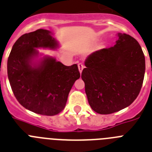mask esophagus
<instances>
[{"mask_svg": "<svg viewBox=\"0 0 152 152\" xmlns=\"http://www.w3.org/2000/svg\"><path fill=\"white\" fill-rule=\"evenodd\" d=\"M77 66H78V69L79 71H80V73H81L83 69H84V67H85V66H84V64H83L82 63H79L78 64H77Z\"/></svg>", "mask_w": 152, "mask_h": 152, "instance_id": "obj_1", "label": "esophagus"}]
</instances>
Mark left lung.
I'll return each instance as SVG.
<instances>
[{
  "instance_id": "left-lung-1",
  "label": "left lung",
  "mask_w": 152,
  "mask_h": 152,
  "mask_svg": "<svg viewBox=\"0 0 152 152\" xmlns=\"http://www.w3.org/2000/svg\"><path fill=\"white\" fill-rule=\"evenodd\" d=\"M114 47L90 54L81 73L91 107L109 115L129 106L143 84L145 59L134 37L118 33Z\"/></svg>"
}]
</instances>
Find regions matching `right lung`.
Wrapping results in <instances>:
<instances>
[{
    "label": "right lung",
    "instance_id": "add662e5",
    "mask_svg": "<svg viewBox=\"0 0 152 152\" xmlns=\"http://www.w3.org/2000/svg\"><path fill=\"white\" fill-rule=\"evenodd\" d=\"M56 49L50 31L24 34L14 43L7 60V76L18 102L26 109L48 116L64 108L75 81L81 76L77 64L65 66L52 57L40 60L36 48Z\"/></svg>",
    "mask_w": 152,
    "mask_h": 152
}]
</instances>
